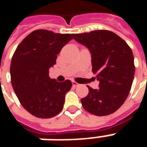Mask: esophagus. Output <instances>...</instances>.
Segmentation results:
<instances>
[{
    "label": "esophagus",
    "instance_id": "obj_1",
    "mask_svg": "<svg viewBox=\"0 0 147 147\" xmlns=\"http://www.w3.org/2000/svg\"><path fill=\"white\" fill-rule=\"evenodd\" d=\"M72 85H73V86H80V84L78 83H76V82H75V81H72Z\"/></svg>",
    "mask_w": 147,
    "mask_h": 147
}]
</instances>
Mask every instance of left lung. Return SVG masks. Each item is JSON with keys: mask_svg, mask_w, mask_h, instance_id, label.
Listing matches in <instances>:
<instances>
[{"mask_svg": "<svg viewBox=\"0 0 147 147\" xmlns=\"http://www.w3.org/2000/svg\"><path fill=\"white\" fill-rule=\"evenodd\" d=\"M74 39L91 53L93 73L99 81L98 89L89 86L81 99L84 109L96 116H107L123 105L129 94L135 75L134 56L126 42L110 30L74 34Z\"/></svg>", "mask_w": 147, "mask_h": 147, "instance_id": "1", "label": "left lung"}]
</instances>
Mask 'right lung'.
<instances>
[{"label": "right lung", "mask_w": 147, "mask_h": 147, "mask_svg": "<svg viewBox=\"0 0 147 147\" xmlns=\"http://www.w3.org/2000/svg\"><path fill=\"white\" fill-rule=\"evenodd\" d=\"M73 34L36 30L19 44L11 59V82L20 104L38 118H51L63 109L65 94L72 83H58L49 76L61 49Z\"/></svg>", "instance_id": "add662e5"}]
</instances>
